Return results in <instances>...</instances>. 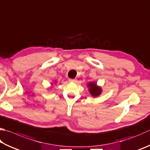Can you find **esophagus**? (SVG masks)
Listing matches in <instances>:
<instances>
[{"instance_id": "1", "label": "esophagus", "mask_w": 150, "mask_h": 150, "mask_svg": "<svg viewBox=\"0 0 150 150\" xmlns=\"http://www.w3.org/2000/svg\"><path fill=\"white\" fill-rule=\"evenodd\" d=\"M69 81L70 83H76L77 82V79H70L69 80Z\"/></svg>"}]
</instances>
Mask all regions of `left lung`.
<instances>
[{"mask_svg":"<svg viewBox=\"0 0 150 150\" xmlns=\"http://www.w3.org/2000/svg\"><path fill=\"white\" fill-rule=\"evenodd\" d=\"M87 86L88 87L90 94H91L93 97H97L99 95L101 94L102 91L101 87L98 86L96 83H88V84H87Z\"/></svg>","mask_w":150,"mask_h":150,"instance_id":"1","label":"left lung"}]
</instances>
